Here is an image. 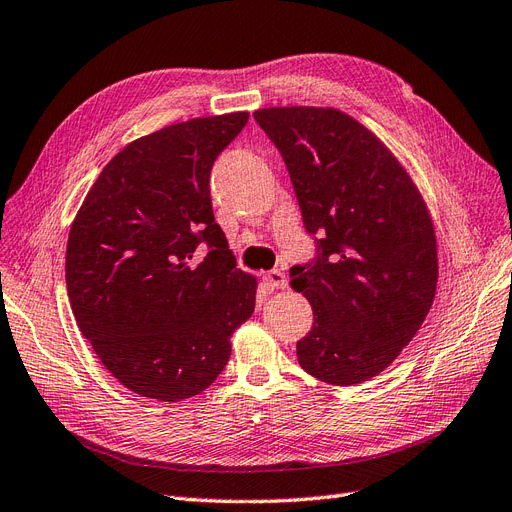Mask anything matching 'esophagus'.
I'll use <instances>...</instances> for the list:
<instances>
[{"label":"esophagus","instance_id":"esophagus-1","mask_svg":"<svg viewBox=\"0 0 512 512\" xmlns=\"http://www.w3.org/2000/svg\"><path fill=\"white\" fill-rule=\"evenodd\" d=\"M263 285L268 287V291H276V289H285L289 282H287L285 274L278 272V270H272V272H268L266 276H263Z\"/></svg>","mask_w":512,"mask_h":512}]
</instances>
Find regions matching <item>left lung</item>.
<instances>
[{
    "instance_id": "8db88e82",
    "label": "left lung",
    "mask_w": 512,
    "mask_h": 512,
    "mask_svg": "<svg viewBox=\"0 0 512 512\" xmlns=\"http://www.w3.org/2000/svg\"><path fill=\"white\" fill-rule=\"evenodd\" d=\"M253 116L285 160L316 242V257L291 268V287L314 312L297 361L333 386L367 382L432 306L439 259L428 208L390 149L344 111L268 107Z\"/></svg>"
}]
</instances>
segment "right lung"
I'll return each mask as SVG.
<instances>
[{
  "mask_svg": "<svg viewBox=\"0 0 512 512\" xmlns=\"http://www.w3.org/2000/svg\"><path fill=\"white\" fill-rule=\"evenodd\" d=\"M246 120L196 118L132 141L71 225L65 278L78 327L107 371L147 399L211 386L255 310L257 280L236 268L208 185Z\"/></svg>",
  "mask_w": 512,
  "mask_h": 512,
  "instance_id": "add662e5",
  "label": "right lung"
}]
</instances>
